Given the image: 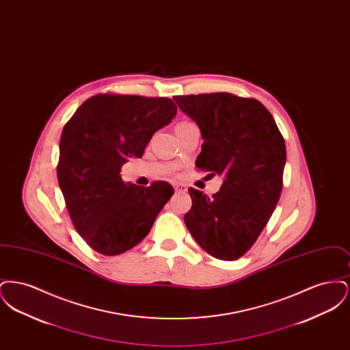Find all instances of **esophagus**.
Returning <instances> with one entry per match:
<instances>
[{
    "label": "esophagus",
    "mask_w": 350,
    "mask_h": 350,
    "mask_svg": "<svg viewBox=\"0 0 350 350\" xmlns=\"http://www.w3.org/2000/svg\"><path fill=\"white\" fill-rule=\"evenodd\" d=\"M173 187H174V190H176V193H185L187 189H186V186L185 185H181V183H174L173 185Z\"/></svg>",
    "instance_id": "obj_1"
}]
</instances>
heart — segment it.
<instances>
[{
	"instance_id": "obj_1",
	"label": "heart",
	"mask_w": 350,
	"mask_h": 350,
	"mask_svg": "<svg viewBox=\"0 0 350 350\" xmlns=\"http://www.w3.org/2000/svg\"><path fill=\"white\" fill-rule=\"evenodd\" d=\"M193 123H190V122H187V120H181V122H178L177 124H176V127H174V130H176V133H180V131H183L185 129H187L189 126H191Z\"/></svg>"
}]
</instances>
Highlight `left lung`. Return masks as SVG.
I'll return each mask as SVG.
<instances>
[{"label":"left lung","mask_w":350,"mask_h":350,"mask_svg":"<svg viewBox=\"0 0 350 350\" xmlns=\"http://www.w3.org/2000/svg\"><path fill=\"white\" fill-rule=\"evenodd\" d=\"M200 127L203 144L196 165L221 174L207 197L189 187L193 200L185 224L210 256L233 261L256 243L281 197L286 146L274 118L254 98L231 93L174 96Z\"/></svg>","instance_id":"8db88e82"}]
</instances>
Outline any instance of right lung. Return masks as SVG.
<instances>
[{
	"label": "right lung",
	"mask_w": 350,
	"mask_h": 350,
	"mask_svg": "<svg viewBox=\"0 0 350 350\" xmlns=\"http://www.w3.org/2000/svg\"><path fill=\"white\" fill-rule=\"evenodd\" d=\"M176 113L165 97L105 93L85 100L66 123L57 181L72 223L92 250L105 256L131 250L173 196L165 181L144 187L123 183L119 173Z\"/></svg>",
	"instance_id": "add662e5"
}]
</instances>
